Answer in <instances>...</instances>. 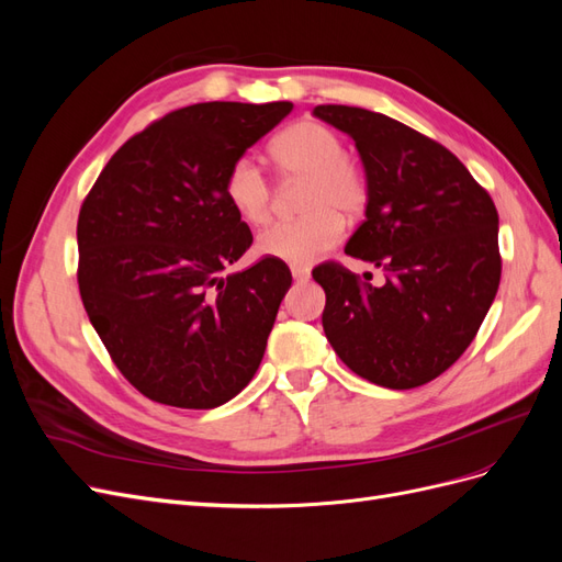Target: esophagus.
I'll list each match as a JSON object with an SVG mask.
<instances>
[{
	"instance_id": "34e87169",
	"label": "esophagus",
	"mask_w": 562,
	"mask_h": 562,
	"mask_svg": "<svg viewBox=\"0 0 562 562\" xmlns=\"http://www.w3.org/2000/svg\"><path fill=\"white\" fill-rule=\"evenodd\" d=\"M291 274H293V279H295V281H307V279H310V269H304V267H293V269H291Z\"/></svg>"
}]
</instances>
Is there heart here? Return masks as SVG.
Returning <instances> with one entry per match:
<instances>
[{
    "label": "heart",
    "instance_id": "1",
    "mask_svg": "<svg viewBox=\"0 0 562 562\" xmlns=\"http://www.w3.org/2000/svg\"><path fill=\"white\" fill-rule=\"evenodd\" d=\"M342 138L318 122H300L271 143V159L285 180H307L302 211L293 223H277L260 232L255 250L262 258L288 265H310L333 248L342 234V220L353 217L366 203V182L345 159ZM225 196L229 206L250 225H262L271 215V184L252 157H239L227 171Z\"/></svg>",
    "mask_w": 562,
    "mask_h": 562
}]
</instances>
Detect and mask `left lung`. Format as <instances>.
Returning <instances> with one entry per match:
<instances>
[{
    "label": "left lung",
    "mask_w": 562,
    "mask_h": 562,
    "mask_svg": "<svg viewBox=\"0 0 562 562\" xmlns=\"http://www.w3.org/2000/svg\"><path fill=\"white\" fill-rule=\"evenodd\" d=\"M314 116L349 135L366 171V220L345 252L384 271L378 288L342 265H318L323 330L363 380L427 384L467 351L495 302V203L450 149L396 119L349 105H318Z\"/></svg>",
    "instance_id": "8db88e82"
}]
</instances>
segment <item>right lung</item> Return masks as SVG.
Segmentation results:
<instances>
[{"label": "right lung", "mask_w": 562, "mask_h": 562, "mask_svg": "<svg viewBox=\"0 0 562 562\" xmlns=\"http://www.w3.org/2000/svg\"><path fill=\"white\" fill-rule=\"evenodd\" d=\"M293 103H199L133 135L79 211V293L143 396L211 411L252 380L293 283L265 258L223 274L252 234L225 196L229 166Z\"/></svg>", "instance_id": "obj_1"}]
</instances>
